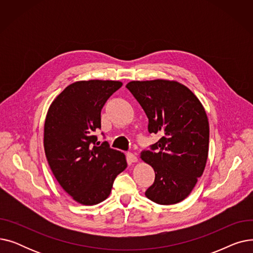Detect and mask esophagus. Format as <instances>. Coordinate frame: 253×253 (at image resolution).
Wrapping results in <instances>:
<instances>
[{
	"instance_id": "esophagus-1",
	"label": "esophagus",
	"mask_w": 253,
	"mask_h": 253,
	"mask_svg": "<svg viewBox=\"0 0 253 253\" xmlns=\"http://www.w3.org/2000/svg\"><path fill=\"white\" fill-rule=\"evenodd\" d=\"M127 161L130 163H135L137 162V157L136 155L132 154V153H127Z\"/></svg>"
}]
</instances>
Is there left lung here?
<instances>
[{"label": "left lung", "instance_id": "obj_1", "mask_svg": "<svg viewBox=\"0 0 253 253\" xmlns=\"http://www.w3.org/2000/svg\"><path fill=\"white\" fill-rule=\"evenodd\" d=\"M126 87L147 115L150 133L162 135L151 151L140 154L155 171V181L145 196L161 205L181 202L202 176L207 162L209 123L203 105L176 81H131Z\"/></svg>", "mask_w": 253, "mask_h": 253}]
</instances>
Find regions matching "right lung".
<instances>
[{
  "label": "right lung",
  "mask_w": 253,
  "mask_h": 253,
  "mask_svg": "<svg viewBox=\"0 0 253 253\" xmlns=\"http://www.w3.org/2000/svg\"><path fill=\"white\" fill-rule=\"evenodd\" d=\"M120 81L75 82L53 100L44 126V149L49 166L61 188L83 205H95L111 194L119 173L127 167L125 155L96 143L100 113Z\"/></svg>",
  "instance_id": "right-lung-1"
}]
</instances>
